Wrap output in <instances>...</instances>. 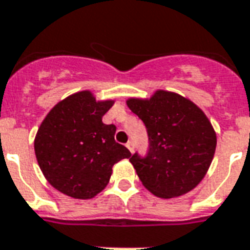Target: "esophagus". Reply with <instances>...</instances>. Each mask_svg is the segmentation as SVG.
<instances>
[{
    "label": "esophagus",
    "instance_id": "esophagus-1",
    "mask_svg": "<svg viewBox=\"0 0 250 250\" xmlns=\"http://www.w3.org/2000/svg\"><path fill=\"white\" fill-rule=\"evenodd\" d=\"M126 147L129 149V151H130V153H133V151H134V144H133V141H127Z\"/></svg>",
    "mask_w": 250,
    "mask_h": 250
}]
</instances>
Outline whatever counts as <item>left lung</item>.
I'll use <instances>...</instances> for the list:
<instances>
[{
    "mask_svg": "<svg viewBox=\"0 0 250 250\" xmlns=\"http://www.w3.org/2000/svg\"><path fill=\"white\" fill-rule=\"evenodd\" d=\"M129 109L145 124L149 150L130 162L142 185L159 198L187 194L203 179L216 149V133L203 110L174 92L149 100L129 99Z\"/></svg>",
    "mask_w": 250,
    "mask_h": 250,
    "instance_id": "obj_1",
    "label": "left lung"
}]
</instances>
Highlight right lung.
<instances>
[{"mask_svg": "<svg viewBox=\"0 0 250 250\" xmlns=\"http://www.w3.org/2000/svg\"><path fill=\"white\" fill-rule=\"evenodd\" d=\"M114 101H96L89 91L71 95L52 108L34 141L48 183L75 199H91L106 187L114 163L132 154L114 141L116 126L103 116Z\"/></svg>", "mask_w": 250, "mask_h": 250, "instance_id": "1", "label": "right lung"}]
</instances>
